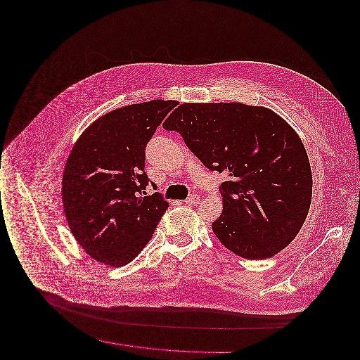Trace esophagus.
<instances>
[{
    "label": "esophagus",
    "mask_w": 360,
    "mask_h": 360,
    "mask_svg": "<svg viewBox=\"0 0 360 360\" xmlns=\"http://www.w3.org/2000/svg\"><path fill=\"white\" fill-rule=\"evenodd\" d=\"M200 202V195H190L188 200L185 201V204H188V205H195V204H198Z\"/></svg>",
    "instance_id": "esophagus-1"
}]
</instances>
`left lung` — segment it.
<instances>
[{
  "label": "left lung",
  "mask_w": 360,
  "mask_h": 360,
  "mask_svg": "<svg viewBox=\"0 0 360 360\" xmlns=\"http://www.w3.org/2000/svg\"><path fill=\"white\" fill-rule=\"evenodd\" d=\"M209 170L226 172L223 213L212 223L233 254L267 259L298 235L311 201L307 150L288 121L264 106L181 103L163 122Z\"/></svg>",
  "instance_id": "left-lung-1"
}]
</instances>
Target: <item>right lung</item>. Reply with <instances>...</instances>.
Masks as SVG:
<instances>
[{"instance_id":"add662e5","label":"right lung","mask_w":360,"mask_h":360,"mask_svg":"<svg viewBox=\"0 0 360 360\" xmlns=\"http://www.w3.org/2000/svg\"><path fill=\"white\" fill-rule=\"evenodd\" d=\"M176 105L172 100L134 103L93 121L70 151L62 202L70 231L86 254L110 267L132 262L169 207L148 185L146 146Z\"/></svg>"}]
</instances>
